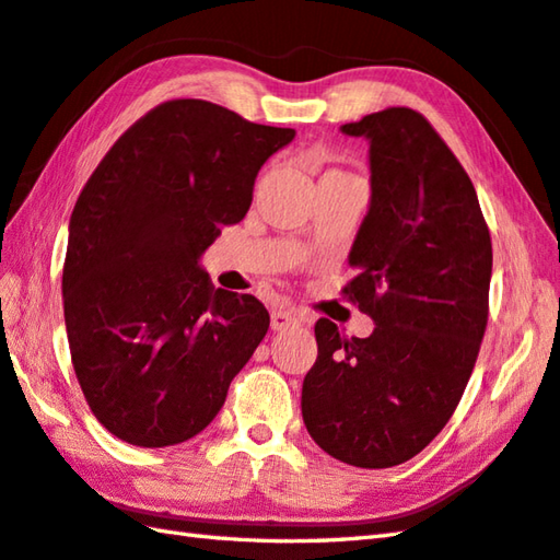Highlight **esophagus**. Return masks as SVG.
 I'll list each match as a JSON object with an SVG mask.
<instances>
[{
    "label": "esophagus",
    "instance_id": "34e87169",
    "mask_svg": "<svg viewBox=\"0 0 560 560\" xmlns=\"http://www.w3.org/2000/svg\"><path fill=\"white\" fill-rule=\"evenodd\" d=\"M299 323H301V317L293 311H283V307H279V311H271V329L281 331V329H289Z\"/></svg>",
    "mask_w": 560,
    "mask_h": 560
}]
</instances>
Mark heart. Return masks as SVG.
I'll list each match as a JSON object with an SVG mask.
<instances>
[{
	"label": "heart",
	"instance_id": "1",
	"mask_svg": "<svg viewBox=\"0 0 560 560\" xmlns=\"http://www.w3.org/2000/svg\"><path fill=\"white\" fill-rule=\"evenodd\" d=\"M327 173H337V175H347V173H341V171H327ZM327 173H325V175H327Z\"/></svg>",
	"mask_w": 560,
	"mask_h": 560
}]
</instances>
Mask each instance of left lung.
<instances>
[{
	"mask_svg": "<svg viewBox=\"0 0 560 560\" xmlns=\"http://www.w3.org/2000/svg\"><path fill=\"white\" fill-rule=\"evenodd\" d=\"M371 139V209L341 289L371 337L317 319L303 380L307 433L363 469L411 459L443 431L489 323L491 233L467 171L421 113L387 108L341 127Z\"/></svg>",
	"mask_w": 560,
	"mask_h": 560,
	"instance_id": "1",
	"label": "left lung"
}]
</instances>
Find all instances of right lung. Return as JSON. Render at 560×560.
I'll return each instance as SVG.
<instances>
[{
	"label": "right lung",
	"instance_id": "right-lung-1",
	"mask_svg": "<svg viewBox=\"0 0 560 560\" xmlns=\"http://www.w3.org/2000/svg\"><path fill=\"white\" fill-rule=\"evenodd\" d=\"M289 127L165 101L127 129L71 211L62 269L71 363L93 416L137 447L213 421L269 329L255 295L213 289L199 257L241 223Z\"/></svg>",
	"mask_w": 560,
	"mask_h": 560
}]
</instances>
